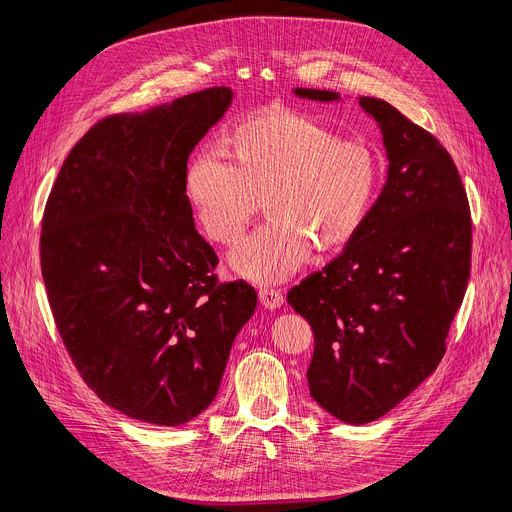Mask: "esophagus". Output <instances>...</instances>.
I'll list each match as a JSON object with an SVG mask.
<instances>
[{
	"label": "esophagus",
	"instance_id": "obj_1",
	"mask_svg": "<svg viewBox=\"0 0 512 512\" xmlns=\"http://www.w3.org/2000/svg\"><path fill=\"white\" fill-rule=\"evenodd\" d=\"M259 300H261L263 308L275 310L283 304V294L279 289H273V287H261L259 289Z\"/></svg>",
	"mask_w": 512,
	"mask_h": 512
}]
</instances>
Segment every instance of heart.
<instances>
[{
    "instance_id": "heart-1",
    "label": "heart",
    "mask_w": 512,
    "mask_h": 512,
    "mask_svg": "<svg viewBox=\"0 0 512 512\" xmlns=\"http://www.w3.org/2000/svg\"><path fill=\"white\" fill-rule=\"evenodd\" d=\"M233 162L198 152L184 190L204 235L235 243L263 210L271 221L233 249L237 275L255 283L294 275L314 253L346 247L369 221L383 184L373 145L342 139L326 123L275 111L247 119L229 135Z\"/></svg>"
}]
</instances>
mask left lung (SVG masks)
I'll return each instance as SVG.
<instances>
[{"instance_id": "1", "label": "left lung", "mask_w": 512, "mask_h": 512, "mask_svg": "<svg viewBox=\"0 0 512 512\" xmlns=\"http://www.w3.org/2000/svg\"><path fill=\"white\" fill-rule=\"evenodd\" d=\"M358 103L381 127L387 182L362 231L287 294L314 332L310 395L352 425L383 417L437 369L472 259L468 196L448 150L387 101Z\"/></svg>"}]
</instances>
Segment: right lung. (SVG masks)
<instances>
[{
    "mask_svg": "<svg viewBox=\"0 0 512 512\" xmlns=\"http://www.w3.org/2000/svg\"><path fill=\"white\" fill-rule=\"evenodd\" d=\"M231 101L212 87L101 119L46 200L40 265L58 334L83 381L131 419L202 413L257 306L247 281H218L184 190L188 156Z\"/></svg>",
    "mask_w": 512,
    "mask_h": 512,
    "instance_id": "right-lung-1",
    "label": "right lung"
}]
</instances>
